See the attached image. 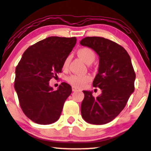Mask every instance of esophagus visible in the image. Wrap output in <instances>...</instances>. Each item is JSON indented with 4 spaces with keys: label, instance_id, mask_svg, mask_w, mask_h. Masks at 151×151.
I'll use <instances>...</instances> for the list:
<instances>
[{
    "label": "esophagus",
    "instance_id": "obj_1",
    "mask_svg": "<svg viewBox=\"0 0 151 151\" xmlns=\"http://www.w3.org/2000/svg\"><path fill=\"white\" fill-rule=\"evenodd\" d=\"M72 90H73V92H78V91H80V90L77 88H75V87L73 86V88H72Z\"/></svg>",
    "mask_w": 151,
    "mask_h": 151
}]
</instances>
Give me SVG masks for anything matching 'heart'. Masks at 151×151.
<instances>
[{
    "instance_id": "heart-1",
    "label": "heart",
    "mask_w": 151,
    "mask_h": 151,
    "mask_svg": "<svg viewBox=\"0 0 151 151\" xmlns=\"http://www.w3.org/2000/svg\"><path fill=\"white\" fill-rule=\"evenodd\" d=\"M77 53L81 58L86 63H92L96 58V54L92 48L88 47H82L78 50ZM70 61V56H68L64 59L63 63V67L67 68L68 67ZM92 77L88 75H71L67 77V81L72 86L78 88H82L86 86V85L90 82Z\"/></svg>"
}]
</instances>
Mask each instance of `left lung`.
Listing matches in <instances>:
<instances>
[{
  "label": "left lung",
  "instance_id": "8db88e82",
  "mask_svg": "<svg viewBox=\"0 0 151 151\" xmlns=\"http://www.w3.org/2000/svg\"><path fill=\"white\" fill-rule=\"evenodd\" d=\"M80 44L99 55V71L93 86L102 90L96 98L90 91H83L81 116L90 124H107L122 111L134 92L135 73L130 56L122 46L104 37H86Z\"/></svg>",
  "mask_w": 151,
  "mask_h": 151
}]
</instances>
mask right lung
<instances>
[{"mask_svg": "<svg viewBox=\"0 0 151 151\" xmlns=\"http://www.w3.org/2000/svg\"><path fill=\"white\" fill-rule=\"evenodd\" d=\"M76 38L53 36L29 46L16 68L14 88L24 114L40 124L58 120L72 88L61 83L57 90L49 81L61 73L64 59L73 50Z\"/></svg>", "mask_w": 151, "mask_h": 151, "instance_id": "right-lung-1", "label": "right lung"}]
</instances>
